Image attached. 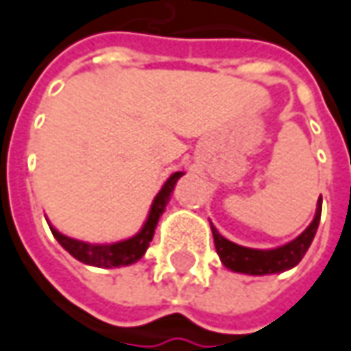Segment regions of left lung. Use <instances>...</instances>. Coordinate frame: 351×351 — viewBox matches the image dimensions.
<instances>
[{
  "instance_id": "left-lung-1",
  "label": "left lung",
  "mask_w": 351,
  "mask_h": 351,
  "mask_svg": "<svg viewBox=\"0 0 351 351\" xmlns=\"http://www.w3.org/2000/svg\"><path fill=\"white\" fill-rule=\"evenodd\" d=\"M320 210H322V202L319 199L315 219L311 221L307 229L297 239H293L291 243H287L284 247L270 248V250H258V248L235 245V243L227 241L223 235H219V231L212 225L215 250H217V254H219L225 268H229L233 272L250 274V276L285 272V270L297 266L301 262V258L305 256L308 247H311V243L315 239V233L319 229Z\"/></svg>"
}]
</instances>
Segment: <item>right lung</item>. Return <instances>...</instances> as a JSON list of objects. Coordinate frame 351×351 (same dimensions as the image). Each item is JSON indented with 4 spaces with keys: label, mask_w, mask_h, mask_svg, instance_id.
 Returning a JSON list of instances; mask_svg holds the SVG:
<instances>
[{
    "label": "right lung",
    "mask_w": 351,
    "mask_h": 351,
    "mask_svg": "<svg viewBox=\"0 0 351 351\" xmlns=\"http://www.w3.org/2000/svg\"><path fill=\"white\" fill-rule=\"evenodd\" d=\"M180 176H182V173H175V175L169 176V180L165 182L163 188L159 190V194L153 199L147 221L143 223L141 231L138 235L126 239V241L112 243V245H91V243H83V241H77V239L62 235L52 225H50V231L56 237V241L66 248L73 258H77L83 264L97 266V268H118V266L134 264L145 254V250L149 247L157 221L163 215L165 208L169 204V198H171V194L175 190L176 180Z\"/></svg>",
    "instance_id": "1"
}]
</instances>
